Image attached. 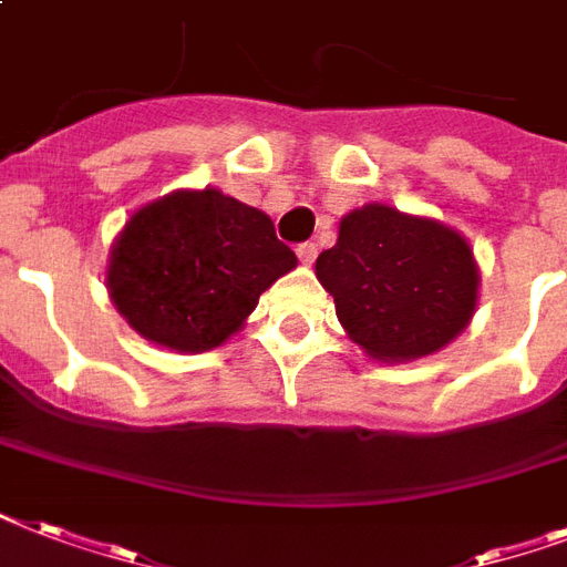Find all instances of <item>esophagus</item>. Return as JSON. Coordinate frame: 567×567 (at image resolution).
Listing matches in <instances>:
<instances>
[{"mask_svg": "<svg viewBox=\"0 0 567 567\" xmlns=\"http://www.w3.org/2000/svg\"><path fill=\"white\" fill-rule=\"evenodd\" d=\"M297 258H300L302 265H311V261L318 258V244H311V240L300 244V247H297Z\"/></svg>", "mask_w": 567, "mask_h": 567, "instance_id": "esophagus-1", "label": "esophagus"}]
</instances>
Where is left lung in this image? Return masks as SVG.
I'll list each match as a JSON object with an SVG mask.
<instances>
[{
  "instance_id": "1",
  "label": "left lung",
  "mask_w": 567,
  "mask_h": 567,
  "mask_svg": "<svg viewBox=\"0 0 567 567\" xmlns=\"http://www.w3.org/2000/svg\"><path fill=\"white\" fill-rule=\"evenodd\" d=\"M315 270L350 338L382 362L450 344L474 315L480 288L474 252L458 231L377 203L347 214L338 244L320 252Z\"/></svg>"
}]
</instances>
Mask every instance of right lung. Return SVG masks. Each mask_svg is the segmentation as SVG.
Listing matches in <instances>:
<instances>
[{
    "label": "right lung",
    "instance_id": "obj_1",
    "mask_svg": "<svg viewBox=\"0 0 567 567\" xmlns=\"http://www.w3.org/2000/svg\"><path fill=\"white\" fill-rule=\"evenodd\" d=\"M297 256L265 212L220 190L150 203L111 249L109 291L128 327L179 353L220 347Z\"/></svg>",
    "mask_w": 567,
    "mask_h": 567
}]
</instances>
